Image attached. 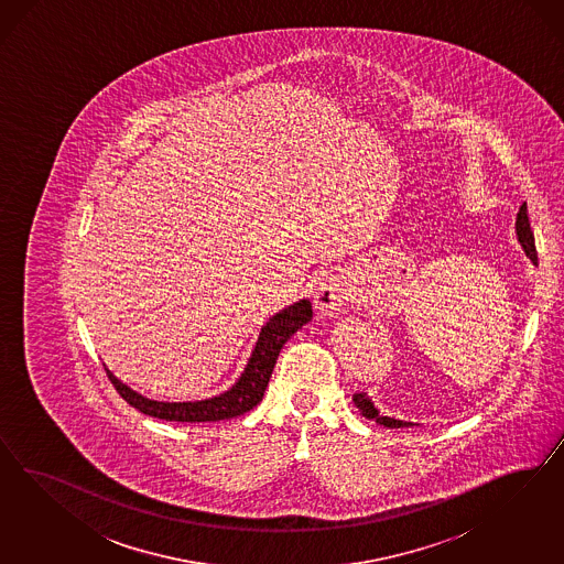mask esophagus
<instances>
[{
	"mask_svg": "<svg viewBox=\"0 0 564 564\" xmlns=\"http://www.w3.org/2000/svg\"><path fill=\"white\" fill-rule=\"evenodd\" d=\"M354 297V288L347 276L330 274L323 279L318 290L314 293V302L321 312V316L333 318L341 312V307Z\"/></svg>",
	"mask_w": 564,
	"mask_h": 564,
	"instance_id": "34e87169",
	"label": "esophagus"
}]
</instances>
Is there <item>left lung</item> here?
<instances>
[{
    "mask_svg": "<svg viewBox=\"0 0 564 564\" xmlns=\"http://www.w3.org/2000/svg\"><path fill=\"white\" fill-rule=\"evenodd\" d=\"M514 229H517V239L519 243L523 246L525 254L530 257L533 264H538V252H535V241H533V231H531L530 219H528V205L523 203L519 213H517V223H514ZM354 403L358 408L359 413L368 420H375L376 424L384 427H403L413 426L411 422H403V420H394L389 415H380V411L376 410L375 403L370 401V397L366 393L354 394Z\"/></svg>",
    "mask_w": 564,
    "mask_h": 564,
    "instance_id": "obj_1",
    "label": "left lung"
}]
</instances>
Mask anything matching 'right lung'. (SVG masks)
Listing matches in <instances>:
<instances>
[{"label": "right lung", "instance_id": "1", "mask_svg": "<svg viewBox=\"0 0 564 564\" xmlns=\"http://www.w3.org/2000/svg\"><path fill=\"white\" fill-rule=\"evenodd\" d=\"M312 321V304L310 300H300L297 304L281 310L273 318L262 326L258 335L254 351L248 359V366L238 378V382L213 399L205 401H186V403H167V401H154L142 394L132 391L128 384H123L120 378L111 375L107 368V376L116 391L138 411L167 420V422H219V420H231L243 415L246 411L254 410L262 401V394L269 387V378L273 375L274 364L279 358V351L285 343L290 341L291 335L300 330L302 326Z\"/></svg>", "mask_w": 564, "mask_h": 564}]
</instances>
